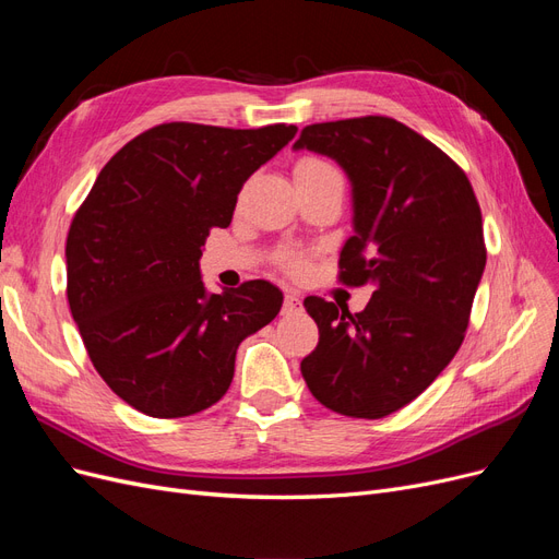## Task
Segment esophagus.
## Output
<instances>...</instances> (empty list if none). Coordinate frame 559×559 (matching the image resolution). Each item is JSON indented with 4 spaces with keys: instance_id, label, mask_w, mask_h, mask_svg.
Here are the masks:
<instances>
[{
    "instance_id": "34e87169",
    "label": "esophagus",
    "mask_w": 559,
    "mask_h": 559,
    "mask_svg": "<svg viewBox=\"0 0 559 559\" xmlns=\"http://www.w3.org/2000/svg\"><path fill=\"white\" fill-rule=\"evenodd\" d=\"M284 314H294L300 310V296L296 292H286L284 294Z\"/></svg>"
}]
</instances>
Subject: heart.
I'll return each instance as SVG.
<instances>
[{"label": "heart", "mask_w": 559, "mask_h": 559, "mask_svg": "<svg viewBox=\"0 0 559 559\" xmlns=\"http://www.w3.org/2000/svg\"><path fill=\"white\" fill-rule=\"evenodd\" d=\"M310 175H341V173H337L335 167L324 158H317V156L300 158L294 167V177H310ZM282 263H284L286 270H292V273H298V270H302V259L292 257V253H289V257H284Z\"/></svg>", "instance_id": "b5f03b06"}]
</instances>
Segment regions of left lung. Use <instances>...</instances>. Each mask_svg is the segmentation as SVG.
Returning a JSON list of instances; mask_svg holds the SVG:
<instances>
[{
  "instance_id": "1",
  "label": "left lung",
  "mask_w": 559,
  "mask_h": 559,
  "mask_svg": "<svg viewBox=\"0 0 559 559\" xmlns=\"http://www.w3.org/2000/svg\"><path fill=\"white\" fill-rule=\"evenodd\" d=\"M294 148L345 170L354 235L337 277L376 286L354 314L306 298L319 343L300 373L333 413L380 419L425 392L464 341L487 261L480 205L462 167L394 118L314 123Z\"/></svg>"
}]
</instances>
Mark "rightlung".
<instances>
[{
	"label": "right lung",
	"mask_w": 559,
	"mask_h": 559,
	"mask_svg": "<svg viewBox=\"0 0 559 559\" xmlns=\"http://www.w3.org/2000/svg\"><path fill=\"white\" fill-rule=\"evenodd\" d=\"M298 132L163 123L97 175L67 235V300L103 380L148 417L210 408L233 382L235 352L273 321L265 280L207 294L200 257L226 228L242 183Z\"/></svg>",
	"instance_id": "add662e5"
}]
</instances>
